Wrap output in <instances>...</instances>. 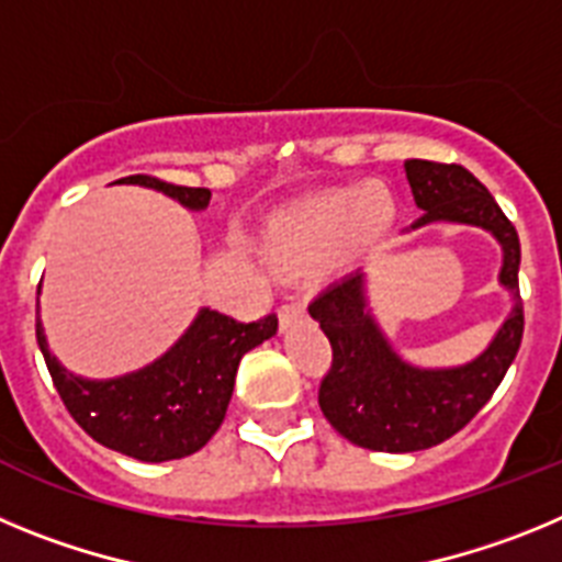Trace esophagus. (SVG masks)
I'll list each match as a JSON object with an SVG mask.
<instances>
[{
  "mask_svg": "<svg viewBox=\"0 0 562 562\" xmlns=\"http://www.w3.org/2000/svg\"><path fill=\"white\" fill-rule=\"evenodd\" d=\"M304 317V306L301 304H284L278 310V324H281V331L290 329L292 324H297Z\"/></svg>",
  "mask_w": 562,
  "mask_h": 562,
  "instance_id": "esophagus-1",
  "label": "esophagus"
}]
</instances>
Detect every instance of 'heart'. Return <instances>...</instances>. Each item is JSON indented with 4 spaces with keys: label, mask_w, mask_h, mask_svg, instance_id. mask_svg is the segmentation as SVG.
<instances>
[{
    "label": "heart",
    "mask_w": 562,
    "mask_h": 562,
    "mask_svg": "<svg viewBox=\"0 0 562 562\" xmlns=\"http://www.w3.org/2000/svg\"><path fill=\"white\" fill-rule=\"evenodd\" d=\"M396 220L385 186H349L315 193L284 207L265 233V252L281 272H310L326 265L342 272L369 258Z\"/></svg>",
    "instance_id": "heart-1"
}]
</instances>
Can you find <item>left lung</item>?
Here are the masks:
<instances>
[{
  "label": "left lung",
  "mask_w": 562,
  "mask_h": 562,
  "mask_svg": "<svg viewBox=\"0 0 562 562\" xmlns=\"http://www.w3.org/2000/svg\"><path fill=\"white\" fill-rule=\"evenodd\" d=\"M405 173L422 211L405 233L430 225L490 233L501 247L498 286L509 295V312L473 360L416 366L396 351L376 321L366 272L342 278L312 301L310 315L331 342V371L321 382L317 396L321 411L351 445L380 453H416L459 434L495 394L524 337L520 241L493 193L461 166L408 160Z\"/></svg>",
  "instance_id": "8db88e82"
}]
</instances>
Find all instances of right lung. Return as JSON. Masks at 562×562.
<instances>
[{"label": "right lung", "mask_w": 562, "mask_h": 562, "mask_svg": "<svg viewBox=\"0 0 562 562\" xmlns=\"http://www.w3.org/2000/svg\"><path fill=\"white\" fill-rule=\"evenodd\" d=\"M117 182L154 188L196 213L211 202L207 188L171 186L146 173ZM276 331V315L258 324H238L202 306L191 326L157 360L121 376L89 380L72 374L49 351L42 315L36 317L38 349L72 419L103 448L151 464L186 459L205 448L227 414L241 357Z\"/></svg>", "instance_id": "right-lung-1"}]
</instances>
